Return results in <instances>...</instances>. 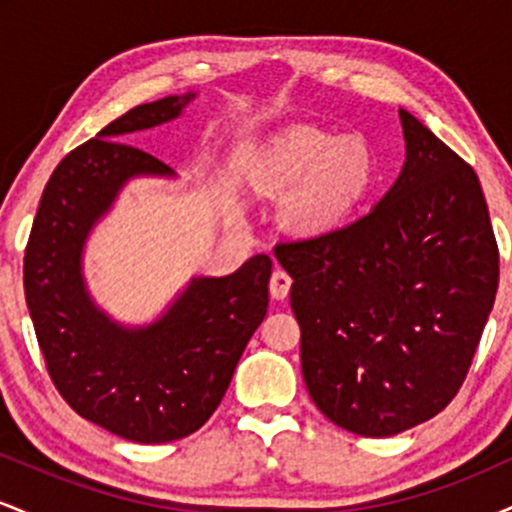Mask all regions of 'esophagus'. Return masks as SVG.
<instances>
[{"label": "esophagus", "mask_w": 512, "mask_h": 512, "mask_svg": "<svg viewBox=\"0 0 512 512\" xmlns=\"http://www.w3.org/2000/svg\"><path fill=\"white\" fill-rule=\"evenodd\" d=\"M291 276L284 272V269H279L276 267L274 269V274H272V279H269V293H272V296L276 298V301H284L286 296H289V291H291Z\"/></svg>", "instance_id": "1"}]
</instances>
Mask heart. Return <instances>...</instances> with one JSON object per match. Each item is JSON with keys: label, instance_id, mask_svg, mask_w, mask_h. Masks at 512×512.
<instances>
[{"label": "heart", "instance_id": "heart-1", "mask_svg": "<svg viewBox=\"0 0 512 512\" xmlns=\"http://www.w3.org/2000/svg\"><path fill=\"white\" fill-rule=\"evenodd\" d=\"M262 178L291 190V219L305 231H327L354 211L378 178L373 149L361 137L296 129L267 151Z\"/></svg>", "mask_w": 512, "mask_h": 512}]
</instances>
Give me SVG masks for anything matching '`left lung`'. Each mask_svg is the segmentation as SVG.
Here are the masks:
<instances>
[{"label": "left lung", "mask_w": 512, "mask_h": 512, "mask_svg": "<svg viewBox=\"0 0 512 512\" xmlns=\"http://www.w3.org/2000/svg\"><path fill=\"white\" fill-rule=\"evenodd\" d=\"M407 163L380 204L320 236L284 240L303 380L344 431L385 438L460 392L498 289V243L479 178L399 110Z\"/></svg>", "instance_id": "8db88e82"}]
</instances>
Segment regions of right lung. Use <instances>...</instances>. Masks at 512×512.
I'll list each match as a JSON object with an SVG mask.
<instances>
[{"label": "right lung", "mask_w": 512, "mask_h": 512, "mask_svg": "<svg viewBox=\"0 0 512 512\" xmlns=\"http://www.w3.org/2000/svg\"><path fill=\"white\" fill-rule=\"evenodd\" d=\"M192 96L127 110L62 158L40 197L23 257V289L52 385L76 414L132 443H170L209 421L238 358L267 315V255L221 279H195L166 317L122 330L93 308L81 248L132 175H170L156 156L120 142L180 115Z\"/></svg>", "instance_id": "1"}]
</instances>
